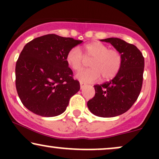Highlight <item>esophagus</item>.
I'll use <instances>...</instances> for the list:
<instances>
[{"label": "esophagus", "mask_w": 159, "mask_h": 159, "mask_svg": "<svg viewBox=\"0 0 159 159\" xmlns=\"http://www.w3.org/2000/svg\"><path fill=\"white\" fill-rule=\"evenodd\" d=\"M80 86H81V89H83L84 87H85L86 86V84L85 83H84V82H80Z\"/></svg>", "instance_id": "1"}]
</instances>
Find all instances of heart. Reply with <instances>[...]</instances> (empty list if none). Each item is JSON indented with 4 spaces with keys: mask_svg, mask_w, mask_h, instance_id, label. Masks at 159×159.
Returning a JSON list of instances; mask_svg holds the SVG:
<instances>
[{
    "mask_svg": "<svg viewBox=\"0 0 159 159\" xmlns=\"http://www.w3.org/2000/svg\"><path fill=\"white\" fill-rule=\"evenodd\" d=\"M84 55L78 47H73L66 54V62L74 71H79L91 61L90 69L82 70L76 75V78L84 83H93L100 78L103 81L112 79L119 72L123 63L121 54L115 49H109L100 42H92L84 47Z\"/></svg>",
    "mask_w": 159,
    "mask_h": 159,
    "instance_id": "heart-1",
    "label": "heart"
}]
</instances>
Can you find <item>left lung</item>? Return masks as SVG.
<instances>
[{"label":"left lung","instance_id":"obj_1","mask_svg":"<svg viewBox=\"0 0 159 159\" xmlns=\"http://www.w3.org/2000/svg\"><path fill=\"white\" fill-rule=\"evenodd\" d=\"M100 41L111 43L121 54V68L115 77L94 86L95 96L87 102L92 114L101 117H114L124 114L139 96L143 84L144 58L135 45L119 38Z\"/></svg>","mask_w":159,"mask_h":159}]
</instances>
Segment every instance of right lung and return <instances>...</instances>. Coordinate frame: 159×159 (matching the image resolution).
<instances>
[{"label": "right lung", "instance_id": "add662e5", "mask_svg": "<svg viewBox=\"0 0 159 159\" xmlns=\"http://www.w3.org/2000/svg\"><path fill=\"white\" fill-rule=\"evenodd\" d=\"M83 41L48 34L29 42L16 65V90L21 102L45 117L61 114L80 84L66 62L71 48Z\"/></svg>", "mask_w": 159, "mask_h": 159}]
</instances>
